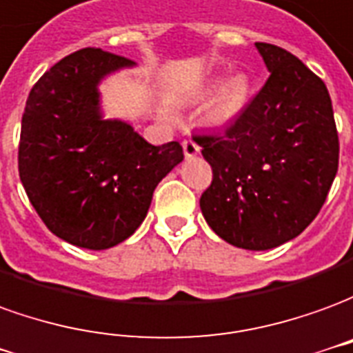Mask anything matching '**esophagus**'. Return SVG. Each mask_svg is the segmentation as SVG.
Returning <instances> with one entry per match:
<instances>
[{"mask_svg":"<svg viewBox=\"0 0 353 353\" xmlns=\"http://www.w3.org/2000/svg\"><path fill=\"white\" fill-rule=\"evenodd\" d=\"M182 150H184V157H186V159H192V157L199 156V144H197L196 141H192V139L182 142Z\"/></svg>","mask_w":353,"mask_h":353,"instance_id":"34e87169","label":"esophagus"}]
</instances>
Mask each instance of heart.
<instances>
[{
    "label": "heart",
    "instance_id": "b5f03b06",
    "mask_svg": "<svg viewBox=\"0 0 353 353\" xmlns=\"http://www.w3.org/2000/svg\"><path fill=\"white\" fill-rule=\"evenodd\" d=\"M254 85L249 74L237 72L228 79L222 81V76L209 79L201 87V97H209L215 92L211 99V104L207 108V121L212 127H224L237 121L243 116L245 110L249 108L252 101Z\"/></svg>",
    "mask_w": 353,
    "mask_h": 353
}]
</instances>
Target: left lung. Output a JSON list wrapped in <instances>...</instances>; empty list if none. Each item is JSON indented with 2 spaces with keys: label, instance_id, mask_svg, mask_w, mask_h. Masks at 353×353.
<instances>
[{
  "label": "left lung",
  "instance_id": "obj_1",
  "mask_svg": "<svg viewBox=\"0 0 353 353\" xmlns=\"http://www.w3.org/2000/svg\"><path fill=\"white\" fill-rule=\"evenodd\" d=\"M254 47L266 85L226 132L194 141L212 169L199 199L207 224L234 247L268 251L317 216L339 169V134L323 81L281 47Z\"/></svg>",
  "mask_w": 353,
  "mask_h": 353
}]
</instances>
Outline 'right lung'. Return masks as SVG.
<instances>
[{
	"mask_svg": "<svg viewBox=\"0 0 353 353\" xmlns=\"http://www.w3.org/2000/svg\"><path fill=\"white\" fill-rule=\"evenodd\" d=\"M137 64L81 49L39 77L22 116L19 174L57 237L104 251L131 237L154 190L181 163L182 146H154L123 119H106L101 83Z\"/></svg>",
	"mask_w": 353,
	"mask_h": 353,
	"instance_id": "add662e5",
	"label": "right lung"
}]
</instances>
